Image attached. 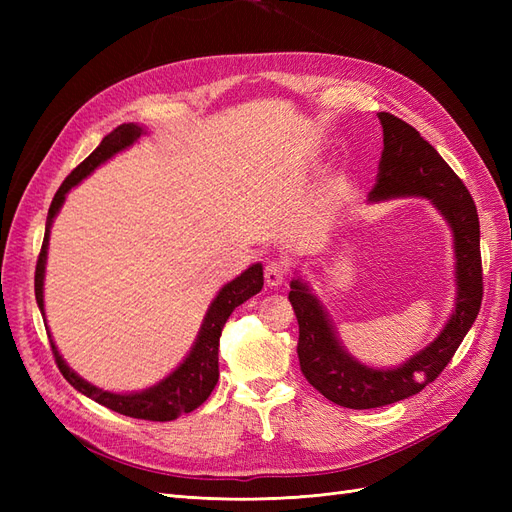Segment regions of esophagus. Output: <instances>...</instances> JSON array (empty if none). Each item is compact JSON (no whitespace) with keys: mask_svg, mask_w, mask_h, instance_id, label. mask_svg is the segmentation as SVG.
<instances>
[{"mask_svg":"<svg viewBox=\"0 0 512 512\" xmlns=\"http://www.w3.org/2000/svg\"><path fill=\"white\" fill-rule=\"evenodd\" d=\"M284 280H286V265H284V262H280V260L269 262L267 269H265V282H267V286L277 288V286L284 284Z\"/></svg>","mask_w":512,"mask_h":512,"instance_id":"34e87169","label":"esophagus"}]
</instances>
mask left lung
<instances>
[{
    "label": "left lung",
    "instance_id": "1",
    "mask_svg": "<svg viewBox=\"0 0 512 512\" xmlns=\"http://www.w3.org/2000/svg\"><path fill=\"white\" fill-rule=\"evenodd\" d=\"M382 156L369 203L391 198H427L453 232L455 307L438 337L397 367H371L346 350L327 307L301 275L290 282L288 299L299 320V363L307 382L333 404L369 410L423 391L451 363L474 324L483 301L480 226L476 205L463 181L410 123L378 113Z\"/></svg>",
    "mask_w": 512,
    "mask_h": 512
}]
</instances>
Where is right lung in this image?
I'll use <instances>...</instances> for the list:
<instances>
[{
	"label": "right lung",
	"instance_id": "right-lung-1",
	"mask_svg": "<svg viewBox=\"0 0 512 512\" xmlns=\"http://www.w3.org/2000/svg\"><path fill=\"white\" fill-rule=\"evenodd\" d=\"M147 134V130L138 123H123V126L115 128L111 134H106L102 138V143L91 151V156L85 158L79 166H76L72 173L66 177V181L59 185V190L53 198V203L49 207V215H46V228H44V241H42V250L38 256V265H36V303L44 316V273H46V254H49V239H51V226L57 218L59 209L64 207L66 196L72 188H76L85 177H89L98 166L111 160L117 153L123 149L132 147L138 138ZM262 284H265V277H262V265L260 262H254L252 267H247L241 275H237L235 280L222 286V290L215 294V299L211 301L207 314L203 318V324H200V331L196 335V342L190 348L188 356L170 371V374L156 382L149 389L143 391H132V393H113V391H104L100 386L87 382L81 378L68 363L64 361V356L59 354L51 331V348L55 354V361L64 378L74 386L76 391L87 395L89 399L98 401V404L106 406L108 410L119 412L123 416H132V418H143V421H175L177 416L188 414L196 410L200 404H205L211 391L215 389L220 378V365H218V350H220V335L228 316L235 312V307L245 303L247 299H252L254 294L262 290ZM49 329V324H46Z\"/></svg>",
	"mask_w": 512,
	"mask_h": 512
}]
</instances>
